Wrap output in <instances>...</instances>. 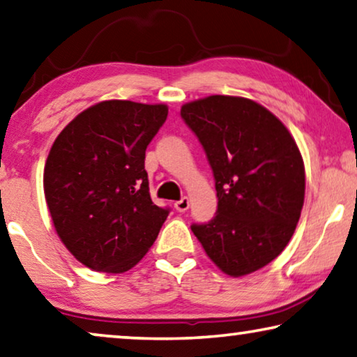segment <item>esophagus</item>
I'll use <instances>...</instances> for the list:
<instances>
[{
    "label": "esophagus",
    "instance_id": "esophagus-1",
    "mask_svg": "<svg viewBox=\"0 0 357 357\" xmlns=\"http://www.w3.org/2000/svg\"><path fill=\"white\" fill-rule=\"evenodd\" d=\"M174 208H176L178 211H185L189 208V199L188 197H183V199L174 202Z\"/></svg>",
    "mask_w": 357,
    "mask_h": 357
}]
</instances>
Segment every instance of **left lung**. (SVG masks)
<instances>
[{"instance_id":"obj_1","label":"left lung","mask_w":357,"mask_h":357,"mask_svg":"<svg viewBox=\"0 0 357 357\" xmlns=\"http://www.w3.org/2000/svg\"><path fill=\"white\" fill-rule=\"evenodd\" d=\"M206 153L218 210L192 225L210 259L232 278L273 261L294 236L305 202V165L278 116L245 98L210 96L181 107Z\"/></svg>"}]
</instances>
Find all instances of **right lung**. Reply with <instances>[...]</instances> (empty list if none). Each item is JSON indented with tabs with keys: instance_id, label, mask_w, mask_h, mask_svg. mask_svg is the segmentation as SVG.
<instances>
[{
	"instance_id": "1",
	"label": "right lung",
	"mask_w": 357,
	"mask_h": 357,
	"mask_svg": "<svg viewBox=\"0 0 357 357\" xmlns=\"http://www.w3.org/2000/svg\"><path fill=\"white\" fill-rule=\"evenodd\" d=\"M168 115L165 104L104 100L57 136L45 167V197L63 245L79 263L119 274L152 247L169 208L153 205L146 149Z\"/></svg>"
}]
</instances>
